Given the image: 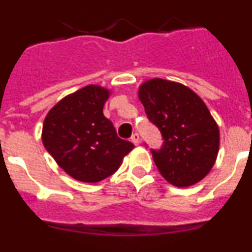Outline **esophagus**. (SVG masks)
Masks as SVG:
<instances>
[{"label":"esophagus","instance_id":"esophagus-1","mask_svg":"<svg viewBox=\"0 0 252 252\" xmlns=\"http://www.w3.org/2000/svg\"><path fill=\"white\" fill-rule=\"evenodd\" d=\"M131 141H132L133 145H139L140 144V136L139 133H132V136H131Z\"/></svg>","mask_w":252,"mask_h":252}]
</instances>
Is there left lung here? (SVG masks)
I'll list each match as a JSON object with an SVG mask.
<instances>
[{"label": "left lung", "instance_id": "obj_1", "mask_svg": "<svg viewBox=\"0 0 252 252\" xmlns=\"http://www.w3.org/2000/svg\"><path fill=\"white\" fill-rule=\"evenodd\" d=\"M139 98L164 139L151 150L160 174L175 187L203 179L215 165L220 130L201 97L177 82L154 78L142 83Z\"/></svg>", "mask_w": 252, "mask_h": 252}]
</instances>
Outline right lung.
Returning a JSON list of instances; mask_svg holds the SVG:
<instances>
[{
    "label": "right lung",
    "instance_id": "1",
    "mask_svg": "<svg viewBox=\"0 0 252 252\" xmlns=\"http://www.w3.org/2000/svg\"><path fill=\"white\" fill-rule=\"evenodd\" d=\"M108 97L110 91L90 84L58 102L44 120L41 136L48 153L66 174L84 183L112 175L133 149L104 117Z\"/></svg>",
    "mask_w": 252,
    "mask_h": 252
}]
</instances>
